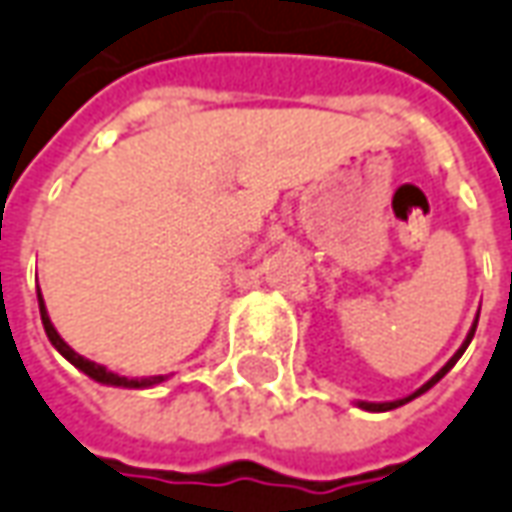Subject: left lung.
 <instances>
[{
	"label": "left lung",
	"instance_id": "8db88e82",
	"mask_svg": "<svg viewBox=\"0 0 512 512\" xmlns=\"http://www.w3.org/2000/svg\"><path fill=\"white\" fill-rule=\"evenodd\" d=\"M476 324H479V315H476V321H473V327H471V332H468V338H465V341H462V346H459V349H456V352H454V358L448 360V363L442 366L440 372H437V375L431 377L428 383H423V386H420L417 392L408 394V397H400V400H392V403H366V400H358V408H363V411H392V408L406 406V403H411L414 397H420V394L428 392V389H431L434 383H440L442 377H445V375H448V372H451V369H454L456 360L462 358V352H465V349H468V344H471V341H473V332H476Z\"/></svg>",
	"mask_w": 512,
	"mask_h": 512
}]
</instances>
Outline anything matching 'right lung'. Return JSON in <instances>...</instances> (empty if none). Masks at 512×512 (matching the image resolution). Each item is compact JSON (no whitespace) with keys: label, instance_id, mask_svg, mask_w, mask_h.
<instances>
[{"label":"right lung","instance_id":"add662e5","mask_svg":"<svg viewBox=\"0 0 512 512\" xmlns=\"http://www.w3.org/2000/svg\"><path fill=\"white\" fill-rule=\"evenodd\" d=\"M39 312H41V324H44V332H47L50 344L56 346L58 352L70 360L75 369H81L84 375L92 377L95 383H104V386H123V389H149V386H157V383H163V380H166V375L123 377V375H118V372H112V369L101 366V363H95V360L78 355V352H75V349H72V346L67 344L61 335H58V329L53 327V321H50V315H47V307H44V298H41V290H39Z\"/></svg>","mask_w":512,"mask_h":512}]
</instances>
